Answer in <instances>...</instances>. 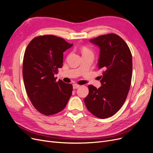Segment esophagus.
<instances>
[{"instance_id": "esophagus-1", "label": "esophagus", "mask_w": 153, "mask_h": 153, "mask_svg": "<svg viewBox=\"0 0 153 153\" xmlns=\"http://www.w3.org/2000/svg\"><path fill=\"white\" fill-rule=\"evenodd\" d=\"M80 87V85H78V84H74L73 85V89H78V87Z\"/></svg>"}]
</instances>
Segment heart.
I'll return each instance as SVG.
<instances>
[{
	"mask_svg": "<svg viewBox=\"0 0 153 153\" xmlns=\"http://www.w3.org/2000/svg\"><path fill=\"white\" fill-rule=\"evenodd\" d=\"M82 53H83V54L85 53H88V52H91V50H90L89 49H88V48H86V47L83 48L82 50Z\"/></svg>",
	"mask_w": 153,
	"mask_h": 153,
	"instance_id": "heart-1",
	"label": "heart"
}]
</instances>
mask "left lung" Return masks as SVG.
<instances>
[{"instance_id":"8db88e82","label":"left lung","mask_w":153,"mask_h":153,"mask_svg":"<svg viewBox=\"0 0 153 153\" xmlns=\"http://www.w3.org/2000/svg\"><path fill=\"white\" fill-rule=\"evenodd\" d=\"M100 49L98 69H102L101 86L89 85L84 99L94 116L106 119L116 114L126 100L132 76V55L126 42L117 34H108L90 39Z\"/></svg>"}]
</instances>
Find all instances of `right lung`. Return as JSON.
<instances>
[{"label": "right lung", "mask_w": 153, "mask_h": 153, "mask_svg": "<svg viewBox=\"0 0 153 153\" xmlns=\"http://www.w3.org/2000/svg\"><path fill=\"white\" fill-rule=\"evenodd\" d=\"M63 38L53 35L36 37L27 46L23 61V78L27 94L41 114L51 115L62 111L72 94L73 86L55 74L61 68L63 52L71 48Z\"/></svg>", "instance_id": "obj_1"}]
</instances>
